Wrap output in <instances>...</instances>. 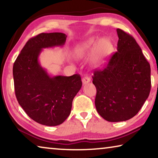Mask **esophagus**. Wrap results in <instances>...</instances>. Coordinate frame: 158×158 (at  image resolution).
<instances>
[{
	"mask_svg": "<svg viewBox=\"0 0 158 158\" xmlns=\"http://www.w3.org/2000/svg\"><path fill=\"white\" fill-rule=\"evenodd\" d=\"M81 81H82L83 84L85 85V84H89V83H90V79L89 78V77H84V78L82 79Z\"/></svg>",
	"mask_w": 158,
	"mask_h": 158,
	"instance_id": "obj_1",
	"label": "esophagus"
}]
</instances>
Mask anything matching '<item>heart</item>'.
Listing matches in <instances>:
<instances>
[{"instance_id":"obj_1","label":"heart","mask_w":158,"mask_h":158,"mask_svg":"<svg viewBox=\"0 0 158 158\" xmlns=\"http://www.w3.org/2000/svg\"><path fill=\"white\" fill-rule=\"evenodd\" d=\"M98 39L96 37H90L86 40L77 44L74 48V55L77 58H82L92 53V63L95 65L100 64L104 58L110 54L114 46L109 37H102L98 41Z\"/></svg>"}]
</instances>
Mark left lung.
Here are the masks:
<instances>
[{"mask_svg":"<svg viewBox=\"0 0 158 158\" xmlns=\"http://www.w3.org/2000/svg\"><path fill=\"white\" fill-rule=\"evenodd\" d=\"M117 52L102 70L95 71L93 84L97 89L95 105L109 122L127 121L137 114L148 98L151 66L133 37L116 29Z\"/></svg>","mask_w":158,"mask_h":158,"instance_id":"obj_1","label":"left lung"}]
</instances>
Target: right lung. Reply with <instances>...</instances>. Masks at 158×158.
Segmentation results:
<instances>
[{
  "instance_id": "1",
  "label": "right lung",
  "mask_w": 158,
  "mask_h": 158,
  "mask_svg": "<svg viewBox=\"0 0 158 158\" xmlns=\"http://www.w3.org/2000/svg\"><path fill=\"white\" fill-rule=\"evenodd\" d=\"M66 37L62 33H42L32 37L13 65L19 104L31 118L47 126H56L65 121L82 85L79 74L52 76L39 62L42 49L63 47Z\"/></svg>"
}]
</instances>
